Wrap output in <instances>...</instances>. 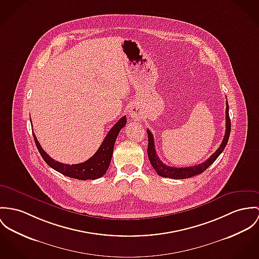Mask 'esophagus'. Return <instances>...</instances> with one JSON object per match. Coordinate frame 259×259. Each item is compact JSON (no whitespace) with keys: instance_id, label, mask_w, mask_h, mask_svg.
I'll return each instance as SVG.
<instances>
[{"instance_id":"1","label":"esophagus","mask_w":259,"mask_h":259,"mask_svg":"<svg viewBox=\"0 0 259 259\" xmlns=\"http://www.w3.org/2000/svg\"><path fill=\"white\" fill-rule=\"evenodd\" d=\"M130 117L134 119H140L141 118V115H142V112H141V109L139 106H132L131 109H130Z\"/></svg>"}]
</instances>
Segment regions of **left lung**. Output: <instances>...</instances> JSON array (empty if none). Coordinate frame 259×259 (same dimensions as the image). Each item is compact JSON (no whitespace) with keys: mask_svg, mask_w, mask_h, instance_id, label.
Here are the masks:
<instances>
[{"mask_svg":"<svg viewBox=\"0 0 259 259\" xmlns=\"http://www.w3.org/2000/svg\"><path fill=\"white\" fill-rule=\"evenodd\" d=\"M147 137H148V147H147V155L149 158V161L154 168V170L157 172V174L161 177H168L171 179H186L193 176H196L198 174L203 173L210 165H212L214 160L219 157V155L223 152L225 149L229 138L231 134V119L229 115V104L227 101V108H226V134L224 137V140L222 141L220 147L212 153V155L205 161L200 164L195 166H189V167H171L164 164L160 158L157 156L155 145H154V139L151 134V132L147 128Z\"/></svg>","mask_w":259,"mask_h":259,"instance_id":"obj_1","label":"left lung"}]
</instances>
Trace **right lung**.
Returning a JSON list of instances; mask_svg holds the SVG:
<instances>
[{
    "label": "right lung",
    "instance_id": "obj_1",
    "mask_svg": "<svg viewBox=\"0 0 259 259\" xmlns=\"http://www.w3.org/2000/svg\"><path fill=\"white\" fill-rule=\"evenodd\" d=\"M125 124H126V117L123 116L122 118H119L118 122L109 131L108 135L106 136L105 140L102 142L101 146L96 151L94 155L88 160H86L85 162H82L79 164H64L54 160L42 149L34 133L32 134H33V139L35 141L36 147L47 165H49L51 168H53L57 172L70 178L78 179V180H94L102 177L107 172L112 160L115 142L120 130Z\"/></svg>",
    "mask_w": 259,
    "mask_h": 259
}]
</instances>
